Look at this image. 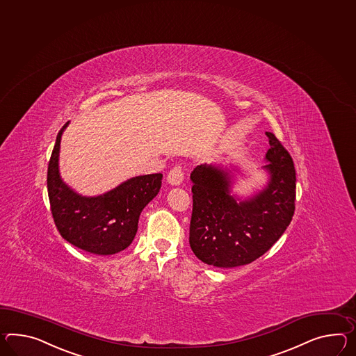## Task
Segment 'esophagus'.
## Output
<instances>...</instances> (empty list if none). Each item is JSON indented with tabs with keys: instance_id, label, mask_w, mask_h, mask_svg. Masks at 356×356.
<instances>
[{
	"instance_id": "obj_1",
	"label": "esophagus",
	"mask_w": 356,
	"mask_h": 356,
	"mask_svg": "<svg viewBox=\"0 0 356 356\" xmlns=\"http://www.w3.org/2000/svg\"><path fill=\"white\" fill-rule=\"evenodd\" d=\"M184 179V170L180 165H175L174 168L167 175V182L171 185H180Z\"/></svg>"
}]
</instances>
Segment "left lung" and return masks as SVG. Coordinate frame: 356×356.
I'll use <instances>...</instances> for the list:
<instances>
[{"label":"left lung","mask_w":356,"mask_h":356,"mask_svg":"<svg viewBox=\"0 0 356 356\" xmlns=\"http://www.w3.org/2000/svg\"><path fill=\"white\" fill-rule=\"evenodd\" d=\"M264 165L270 181L265 191L238 203L230 195L229 174L216 165H197L191 175L193 212L191 251L204 264L235 268L269 251L286 232L295 213L293 159L273 132Z\"/></svg>","instance_id":"1"}]
</instances>
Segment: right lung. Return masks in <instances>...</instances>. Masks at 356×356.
Returning <instances> with one entry per match:
<instances>
[{
  "label": "right lung",
  "mask_w": 356,
  "mask_h": 356,
  "mask_svg": "<svg viewBox=\"0 0 356 356\" xmlns=\"http://www.w3.org/2000/svg\"><path fill=\"white\" fill-rule=\"evenodd\" d=\"M61 127L47 167V193L52 218L59 234L79 250L94 254H113L130 245L141 211L158 194L162 174L136 176L103 195H79L61 181L59 150Z\"/></svg>",
  "instance_id": "add662e5"
}]
</instances>
